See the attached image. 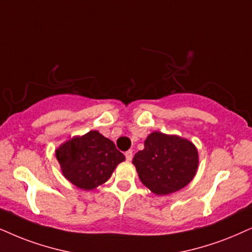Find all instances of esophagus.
<instances>
[{"label":"esophagus","mask_w":252,"mask_h":252,"mask_svg":"<svg viewBox=\"0 0 252 252\" xmlns=\"http://www.w3.org/2000/svg\"><path fill=\"white\" fill-rule=\"evenodd\" d=\"M126 159L128 161H130L132 159V151H131V150H129V151L126 152Z\"/></svg>","instance_id":"34e87169"}]
</instances>
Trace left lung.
<instances>
[{"mask_svg": "<svg viewBox=\"0 0 252 252\" xmlns=\"http://www.w3.org/2000/svg\"><path fill=\"white\" fill-rule=\"evenodd\" d=\"M143 185L157 195L177 192L195 176L199 155L189 139L155 131L132 159Z\"/></svg>", "mask_w": 252, "mask_h": 252, "instance_id": "obj_1", "label": "left lung"}]
</instances>
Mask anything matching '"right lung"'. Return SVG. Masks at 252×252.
<instances>
[{"instance_id": "obj_1", "label": "right lung", "mask_w": 252, "mask_h": 252, "mask_svg": "<svg viewBox=\"0 0 252 252\" xmlns=\"http://www.w3.org/2000/svg\"><path fill=\"white\" fill-rule=\"evenodd\" d=\"M56 157L63 177L85 190L106 183L117 165L126 159L114 142L96 130L63 143L56 150Z\"/></svg>"}]
</instances>
